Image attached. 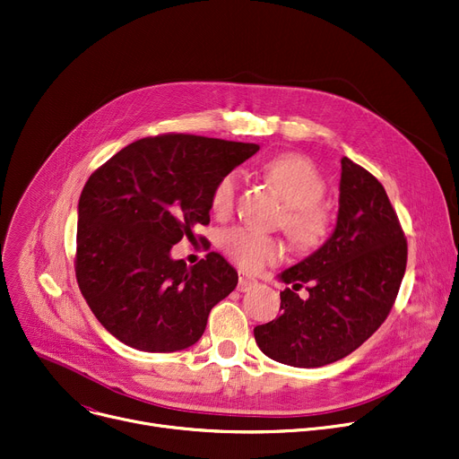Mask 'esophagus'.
Masks as SVG:
<instances>
[{
	"instance_id": "34e87169",
	"label": "esophagus",
	"mask_w": 459,
	"mask_h": 459,
	"mask_svg": "<svg viewBox=\"0 0 459 459\" xmlns=\"http://www.w3.org/2000/svg\"><path fill=\"white\" fill-rule=\"evenodd\" d=\"M256 284H258V282H256L255 279H251L249 274L239 271V274H238V290H239V291H247V290H251V288L256 286Z\"/></svg>"
}]
</instances>
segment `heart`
<instances>
[{
    "label": "heart",
    "mask_w": 459,
    "mask_h": 459,
    "mask_svg": "<svg viewBox=\"0 0 459 459\" xmlns=\"http://www.w3.org/2000/svg\"><path fill=\"white\" fill-rule=\"evenodd\" d=\"M265 175L279 188L288 203L284 227L302 247L316 246L326 234L328 212L319 203L326 185L316 164L300 155H282L265 164ZM238 173H227L212 192V208L227 213L236 197ZM223 253L247 271H258L265 264L282 258L284 247L279 239L256 232L249 227H234L220 236Z\"/></svg>",
    "instance_id": "obj_1"
}]
</instances>
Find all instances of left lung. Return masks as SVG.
I'll return each instance as SVG.
<instances>
[{
  "label": "left lung",
  "instance_id": "left-lung-1",
  "mask_svg": "<svg viewBox=\"0 0 459 459\" xmlns=\"http://www.w3.org/2000/svg\"><path fill=\"white\" fill-rule=\"evenodd\" d=\"M408 260V243L380 182L342 159L338 221L323 246L279 279L282 314L255 328L260 351L291 368H323L356 351L393 308ZM312 281L311 297L294 292Z\"/></svg>",
  "mask_w": 459,
  "mask_h": 459
}]
</instances>
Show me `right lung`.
I'll return each instance as SVG.
<instances>
[{
	"instance_id": "right-lung-1",
	"label": "right lung",
	"mask_w": 459,
	"mask_h": 459,
	"mask_svg": "<svg viewBox=\"0 0 459 459\" xmlns=\"http://www.w3.org/2000/svg\"><path fill=\"white\" fill-rule=\"evenodd\" d=\"M256 143L194 134L142 138L90 175L77 206L75 274L82 297L116 340L143 352L199 342L208 314L238 284L218 253L188 267L171 247L210 223L218 180Z\"/></svg>"
}]
</instances>
